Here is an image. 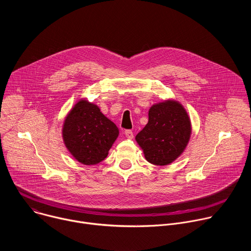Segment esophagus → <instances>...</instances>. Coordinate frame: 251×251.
I'll use <instances>...</instances> for the list:
<instances>
[{"label":"esophagus","mask_w":251,"mask_h":251,"mask_svg":"<svg viewBox=\"0 0 251 251\" xmlns=\"http://www.w3.org/2000/svg\"><path fill=\"white\" fill-rule=\"evenodd\" d=\"M124 134H125L126 138H128V139H133L134 138V134H133V132L131 130H126Z\"/></svg>","instance_id":"34e87169"}]
</instances>
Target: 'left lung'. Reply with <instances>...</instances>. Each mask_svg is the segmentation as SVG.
I'll use <instances>...</instances> for the list:
<instances>
[{"instance_id":"left-lung-1","label":"left lung","mask_w":251,"mask_h":251,"mask_svg":"<svg viewBox=\"0 0 251 251\" xmlns=\"http://www.w3.org/2000/svg\"><path fill=\"white\" fill-rule=\"evenodd\" d=\"M148 116V123L135 139L149 163L167 166L187 148L192 134L191 119L184 106L172 99L151 106Z\"/></svg>"}]
</instances>
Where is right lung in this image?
<instances>
[{
  "label": "right lung",
  "mask_w": 251,
  "mask_h": 251,
  "mask_svg": "<svg viewBox=\"0 0 251 251\" xmlns=\"http://www.w3.org/2000/svg\"><path fill=\"white\" fill-rule=\"evenodd\" d=\"M119 135L117 126L99 107L79 100L66 115L62 126L64 145L73 157L83 165L103 161Z\"/></svg>",
  "instance_id": "right-lung-1"
}]
</instances>
